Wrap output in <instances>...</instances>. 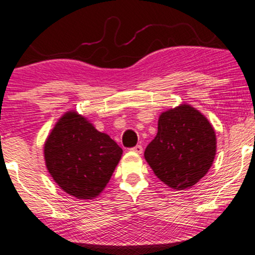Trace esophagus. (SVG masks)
Here are the masks:
<instances>
[{"label": "esophagus", "mask_w": 255, "mask_h": 255, "mask_svg": "<svg viewBox=\"0 0 255 255\" xmlns=\"http://www.w3.org/2000/svg\"><path fill=\"white\" fill-rule=\"evenodd\" d=\"M130 151L134 152V153H137V154H141V153H142V151H143V148H142V146H141V145H136L135 147H133V148H130Z\"/></svg>", "instance_id": "obj_1"}]
</instances>
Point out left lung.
Returning <instances> with one entry per match:
<instances>
[{
	"label": "left lung",
	"mask_w": 255,
	"mask_h": 255,
	"mask_svg": "<svg viewBox=\"0 0 255 255\" xmlns=\"http://www.w3.org/2000/svg\"><path fill=\"white\" fill-rule=\"evenodd\" d=\"M216 155V134L208 119L190 104L161 113L158 133L145 159L162 183L185 190L199 182Z\"/></svg>",
	"instance_id": "left-lung-1"
}]
</instances>
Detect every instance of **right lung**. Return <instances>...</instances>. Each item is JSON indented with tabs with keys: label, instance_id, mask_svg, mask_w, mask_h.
<instances>
[{
	"label": "right lung",
	"instance_id": "add662e5",
	"mask_svg": "<svg viewBox=\"0 0 255 255\" xmlns=\"http://www.w3.org/2000/svg\"><path fill=\"white\" fill-rule=\"evenodd\" d=\"M122 148L75 110L58 120L44 145L45 164L58 186L77 199L100 196L109 183Z\"/></svg>",
	"mask_w": 255,
	"mask_h": 255
}]
</instances>
